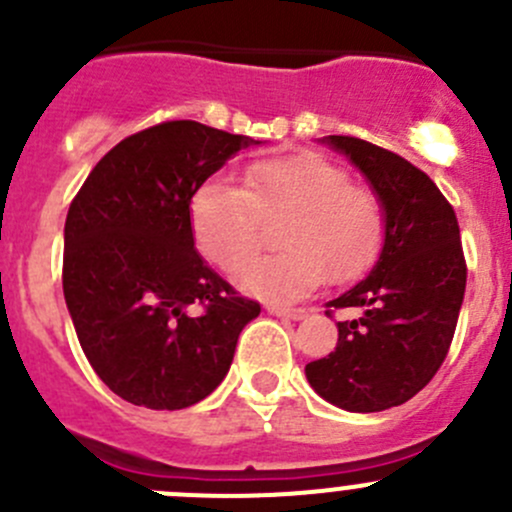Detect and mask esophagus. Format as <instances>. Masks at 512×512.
I'll return each instance as SVG.
<instances>
[{
    "instance_id": "1",
    "label": "esophagus",
    "mask_w": 512,
    "mask_h": 512,
    "mask_svg": "<svg viewBox=\"0 0 512 512\" xmlns=\"http://www.w3.org/2000/svg\"><path fill=\"white\" fill-rule=\"evenodd\" d=\"M267 312L277 314V317H287V319H304L307 317V309L302 307H285V304H267Z\"/></svg>"
}]
</instances>
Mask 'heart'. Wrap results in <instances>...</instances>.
Wrapping results in <instances>:
<instances>
[{"label":"heart","instance_id":"obj_1","mask_svg":"<svg viewBox=\"0 0 512 512\" xmlns=\"http://www.w3.org/2000/svg\"><path fill=\"white\" fill-rule=\"evenodd\" d=\"M277 255L240 270V285L265 299H297L324 277L334 285L364 277L386 245L389 218L381 195L319 153L265 158L245 170V188L208 180L190 198L198 250L220 270L255 255L267 223H280Z\"/></svg>","mask_w":512,"mask_h":512}]
</instances>
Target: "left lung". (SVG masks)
I'll return each instance as SVG.
<instances>
[{"label": "left lung", "mask_w": 512, "mask_h": 512, "mask_svg": "<svg viewBox=\"0 0 512 512\" xmlns=\"http://www.w3.org/2000/svg\"><path fill=\"white\" fill-rule=\"evenodd\" d=\"M369 178L389 218L386 245L366 280L327 302L361 309L337 322V349L307 364L329 404L359 414L401 406L436 376L466 294V257L453 205L406 158L354 136H329Z\"/></svg>", "instance_id": "1"}]
</instances>
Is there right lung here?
Here are the masks:
<instances>
[{
  "instance_id": "add662e5",
  "label": "right lung",
  "mask_w": 512,
  "mask_h": 512,
  "mask_svg": "<svg viewBox=\"0 0 512 512\" xmlns=\"http://www.w3.org/2000/svg\"><path fill=\"white\" fill-rule=\"evenodd\" d=\"M255 138L163 121L106 153L64 225V297L98 379L128 404L178 411L218 389L260 302L195 252L190 198Z\"/></svg>"
}]
</instances>
